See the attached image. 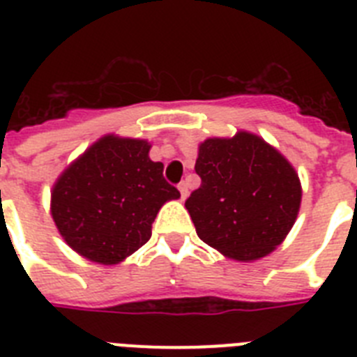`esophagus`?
Wrapping results in <instances>:
<instances>
[{"label":"esophagus","mask_w":357,"mask_h":357,"mask_svg":"<svg viewBox=\"0 0 357 357\" xmlns=\"http://www.w3.org/2000/svg\"><path fill=\"white\" fill-rule=\"evenodd\" d=\"M178 191H181V198H182V200H184V198L188 197V193H189V191H188V182L182 181L181 184H178Z\"/></svg>","instance_id":"obj_1"}]
</instances>
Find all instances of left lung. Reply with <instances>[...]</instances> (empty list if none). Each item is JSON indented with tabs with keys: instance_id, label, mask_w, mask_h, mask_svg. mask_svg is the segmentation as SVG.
Listing matches in <instances>:
<instances>
[{
	"instance_id": "8db88e82",
	"label": "left lung",
	"mask_w": 357,
	"mask_h": 357,
	"mask_svg": "<svg viewBox=\"0 0 357 357\" xmlns=\"http://www.w3.org/2000/svg\"><path fill=\"white\" fill-rule=\"evenodd\" d=\"M195 172L202 184L185 209L202 241L238 261L261 259L284 241L302 188L275 148L250 132L213 137L198 146Z\"/></svg>"
}]
</instances>
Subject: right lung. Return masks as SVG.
I'll return each mask as SVG.
<instances>
[{
    "mask_svg": "<svg viewBox=\"0 0 357 357\" xmlns=\"http://www.w3.org/2000/svg\"><path fill=\"white\" fill-rule=\"evenodd\" d=\"M148 151V141L105 135L53 185V222L85 259L121 263L150 239L160 207L181 198L162 176V162H153Z\"/></svg>",
    "mask_w": 357,
    "mask_h": 357,
    "instance_id": "add662e5",
    "label": "right lung"
}]
</instances>
